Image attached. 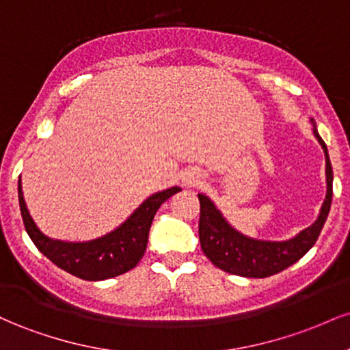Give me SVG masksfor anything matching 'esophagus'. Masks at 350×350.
<instances>
[{"label":"esophagus","instance_id":"obj_1","mask_svg":"<svg viewBox=\"0 0 350 350\" xmlns=\"http://www.w3.org/2000/svg\"><path fill=\"white\" fill-rule=\"evenodd\" d=\"M200 180V176L198 172H186L183 178V183L186 184V186H192V184H198Z\"/></svg>","mask_w":350,"mask_h":350}]
</instances>
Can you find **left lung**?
I'll list each match as a JSON object with an SVG mask.
<instances>
[{
	"label": "left lung",
	"mask_w": 350,
	"mask_h": 350,
	"mask_svg": "<svg viewBox=\"0 0 350 350\" xmlns=\"http://www.w3.org/2000/svg\"><path fill=\"white\" fill-rule=\"evenodd\" d=\"M311 122L314 124V120L311 118ZM312 133L323 146L324 156H326L327 192L316 222L293 239L284 240V242H271V240L250 239L240 234L224 219L222 212L206 194H198L200 202V247L217 268L232 275L245 276V278H267V276L286 270L311 250L323 230L332 200V166L329 161L327 146L317 133L316 124Z\"/></svg>",
	"instance_id": "obj_1"
}]
</instances>
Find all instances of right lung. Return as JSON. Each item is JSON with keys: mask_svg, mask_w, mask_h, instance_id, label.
<instances>
[{"mask_svg": "<svg viewBox=\"0 0 350 350\" xmlns=\"http://www.w3.org/2000/svg\"><path fill=\"white\" fill-rule=\"evenodd\" d=\"M179 187H170L148 198L126 220L110 234L88 242H64L44 235L24 202L21 176L18 183L19 208L27 235L38 250L64 271L87 281L113 278L130 271L143 258L148 245V234L154 214Z\"/></svg>", "mask_w": 350, "mask_h": 350, "instance_id": "right-lung-1", "label": "right lung"}]
</instances>
